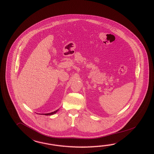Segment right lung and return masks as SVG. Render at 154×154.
I'll use <instances>...</instances> for the list:
<instances>
[{
	"label": "right lung",
	"mask_w": 154,
	"mask_h": 154,
	"mask_svg": "<svg viewBox=\"0 0 154 154\" xmlns=\"http://www.w3.org/2000/svg\"><path fill=\"white\" fill-rule=\"evenodd\" d=\"M59 110V109H57V110H56L55 111H54V112H51V113H44V114H41V115H45V116H51V115H53V114H55V113H56Z\"/></svg>",
	"instance_id": "obj_1"
}]
</instances>
